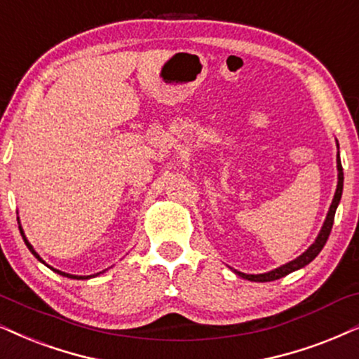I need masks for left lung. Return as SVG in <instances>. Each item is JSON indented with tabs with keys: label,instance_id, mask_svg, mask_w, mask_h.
<instances>
[{
	"label": "left lung",
	"instance_id": "obj_1",
	"mask_svg": "<svg viewBox=\"0 0 359 359\" xmlns=\"http://www.w3.org/2000/svg\"><path fill=\"white\" fill-rule=\"evenodd\" d=\"M337 168H338L337 191H334V196H333L332 206H330V211L327 214V219H325L322 231H320V234L315 239L313 244H311L310 248L306 249L304 254L299 255V257H297L295 260H292V262H288L285 265H280V267L273 269V271H271V272L257 273V276H254V273H244V272L234 271L237 276L245 278V280H250V282H272V280H277V278H282V277L288 276V273L299 271V269H302V267H305V265H309L311 260H313L316 255L320 254V250H322L323 245L327 244L330 232H332L333 221H334V212H337V208H338L339 199H341V193H343V166H341V161H339V153L337 156Z\"/></svg>",
	"mask_w": 359,
	"mask_h": 359
}]
</instances>
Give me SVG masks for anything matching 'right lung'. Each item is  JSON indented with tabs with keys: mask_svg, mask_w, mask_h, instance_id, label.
I'll list each match as a JSON object with an SVG mask.
<instances>
[{
	"mask_svg": "<svg viewBox=\"0 0 359 359\" xmlns=\"http://www.w3.org/2000/svg\"><path fill=\"white\" fill-rule=\"evenodd\" d=\"M20 232H21V236H22V239H25V244L27 245V249H29L31 250V252H32V255H34V257L37 259V260H39V262H43V264H46L44 262V260L43 259H41L39 257V254H37L36 252V250H34V248H32V245L29 244V241H27L26 239V236H25V231H22V227L20 226ZM46 265H48V264H46ZM48 267H49V265H48ZM49 269H53V267H49ZM53 271L54 272H57L59 273V276H64V277H69V278H77V280H83V278H90V277H97V276H99V273H94V276H71V273H66V272H60V271H57V269H53Z\"/></svg>",
	"mask_w": 359,
	"mask_h": 359,
	"instance_id": "1",
	"label": "right lung"
}]
</instances>
